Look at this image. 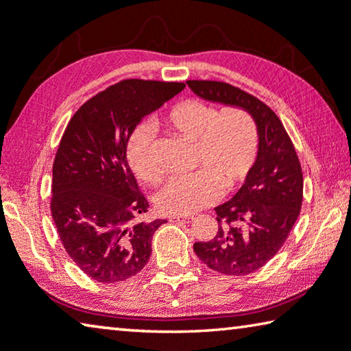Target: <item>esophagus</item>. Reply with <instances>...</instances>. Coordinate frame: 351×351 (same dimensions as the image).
<instances>
[{
  "label": "esophagus",
  "mask_w": 351,
  "mask_h": 351,
  "mask_svg": "<svg viewBox=\"0 0 351 351\" xmlns=\"http://www.w3.org/2000/svg\"><path fill=\"white\" fill-rule=\"evenodd\" d=\"M193 219L192 215H171L170 220L171 221H191Z\"/></svg>",
  "instance_id": "obj_1"
}]
</instances>
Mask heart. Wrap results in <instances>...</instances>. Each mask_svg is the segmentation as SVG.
I'll return each instance as SVG.
<instances>
[{
  "label": "heart",
  "mask_w": 351,
  "mask_h": 351,
  "mask_svg": "<svg viewBox=\"0 0 351 351\" xmlns=\"http://www.w3.org/2000/svg\"><path fill=\"white\" fill-rule=\"evenodd\" d=\"M173 134L193 142V171L175 175L159 192L156 204L164 214H192L213 204L220 191L234 192L254 169L259 153V128L239 106L217 109L198 98L176 103L159 117ZM153 134L142 126L128 142V162L138 180L158 184L162 173L152 162Z\"/></svg>",
  "instance_id": "b5f03b06"
}]
</instances>
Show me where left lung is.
<instances>
[{
    "instance_id": "obj_1",
    "label": "left lung",
    "mask_w": 351,
    "mask_h": 351,
    "mask_svg": "<svg viewBox=\"0 0 351 351\" xmlns=\"http://www.w3.org/2000/svg\"><path fill=\"white\" fill-rule=\"evenodd\" d=\"M198 97L239 106L259 128L254 169L230 202L217 206L219 231L193 252L219 274L243 276L259 270L285 245L303 203V171L285 125L269 106L221 81H187Z\"/></svg>"
}]
</instances>
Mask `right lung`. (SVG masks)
<instances>
[{
	"label": "right lung",
	"instance_id": "obj_1",
	"mask_svg": "<svg viewBox=\"0 0 351 351\" xmlns=\"http://www.w3.org/2000/svg\"><path fill=\"white\" fill-rule=\"evenodd\" d=\"M186 87L184 82L125 80L76 110L53 164L51 215L75 264L98 282L138 274L164 220L138 221L148 210L128 165L136 125Z\"/></svg>",
	"mask_w": 351,
	"mask_h": 351
}]
</instances>
